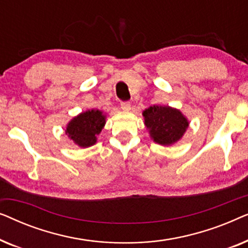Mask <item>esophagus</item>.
I'll return each instance as SVG.
<instances>
[{
	"label": "esophagus",
	"mask_w": 248,
	"mask_h": 248,
	"mask_svg": "<svg viewBox=\"0 0 248 248\" xmlns=\"http://www.w3.org/2000/svg\"><path fill=\"white\" fill-rule=\"evenodd\" d=\"M121 107L124 111H130L131 110V104L128 103V101H123V103L121 104Z\"/></svg>",
	"instance_id": "34e87169"
}]
</instances>
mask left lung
I'll list each match as a JSON object with an SVG mask.
<instances>
[{
  "label": "left lung",
  "mask_w": 248,
  "mask_h": 248,
  "mask_svg": "<svg viewBox=\"0 0 248 248\" xmlns=\"http://www.w3.org/2000/svg\"><path fill=\"white\" fill-rule=\"evenodd\" d=\"M142 115L151 140L161 145H172L178 142L189 125L187 117L170 106L154 105L144 109Z\"/></svg>",
  "instance_id": "8db88e82"
}]
</instances>
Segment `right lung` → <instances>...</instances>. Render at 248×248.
I'll return each mask as SVG.
<instances>
[{"instance_id": "right-lung-1", "label": "right lung", "mask_w": 248, "mask_h": 248, "mask_svg": "<svg viewBox=\"0 0 248 248\" xmlns=\"http://www.w3.org/2000/svg\"><path fill=\"white\" fill-rule=\"evenodd\" d=\"M106 114L99 109L82 111L66 125L65 134L80 148H89L97 143V135L106 124Z\"/></svg>"}]
</instances>
